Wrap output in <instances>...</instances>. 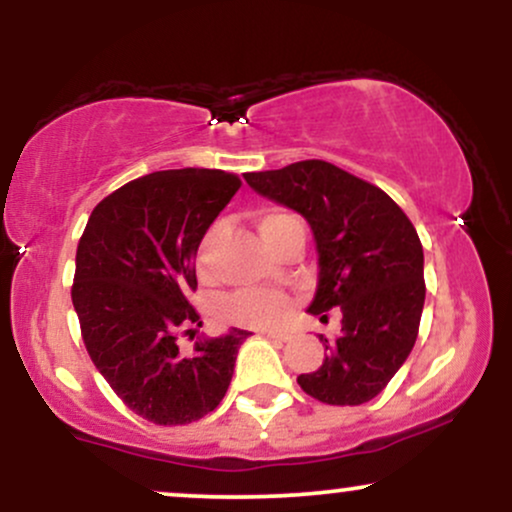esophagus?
<instances>
[{"instance_id":"34e87169","label":"esophagus","mask_w":512,"mask_h":512,"mask_svg":"<svg viewBox=\"0 0 512 512\" xmlns=\"http://www.w3.org/2000/svg\"><path fill=\"white\" fill-rule=\"evenodd\" d=\"M260 334H264L267 339H272V342H289L291 334L286 330H260Z\"/></svg>"}]
</instances>
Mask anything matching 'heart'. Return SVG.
I'll use <instances>...</instances> for the list:
<instances>
[{
	"label": "heart",
	"mask_w": 512,
	"mask_h": 512,
	"mask_svg": "<svg viewBox=\"0 0 512 512\" xmlns=\"http://www.w3.org/2000/svg\"><path fill=\"white\" fill-rule=\"evenodd\" d=\"M296 216L284 214V211H262L260 221V233L267 240L269 245H274L276 240L284 236L291 226H298ZM223 226L221 223H214L207 233H204L202 240L197 245V274L202 279H211L214 274V252L216 245H219ZM286 313H289V301H286L281 293L269 291V289H240L223 296L219 305H216V315L221 317L223 322H231V325H243V327H269L276 325Z\"/></svg>",
	"instance_id": "obj_1"
}]
</instances>
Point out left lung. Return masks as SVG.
<instances>
[{"label": "left lung", "instance_id": "obj_1", "mask_svg": "<svg viewBox=\"0 0 512 512\" xmlns=\"http://www.w3.org/2000/svg\"><path fill=\"white\" fill-rule=\"evenodd\" d=\"M245 180L313 228L320 274L308 313L327 320V310H342V332L337 339L320 334L322 366L298 375V385L337 407L370 402L419 334L426 284L414 223L380 187L317 158L245 173Z\"/></svg>", "mask_w": 512, "mask_h": 512}]
</instances>
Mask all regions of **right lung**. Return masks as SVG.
<instances>
[{
  "instance_id": "obj_1",
  "label": "right lung",
  "mask_w": 512,
  "mask_h": 512,
  "mask_svg": "<svg viewBox=\"0 0 512 512\" xmlns=\"http://www.w3.org/2000/svg\"><path fill=\"white\" fill-rule=\"evenodd\" d=\"M238 187V175L211 168L144 175L98 202L76 248L72 303L88 356L151 424H192L219 407L250 334L233 327L180 346L202 327L190 303L197 245Z\"/></svg>"
}]
</instances>
